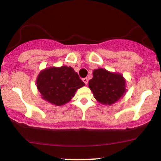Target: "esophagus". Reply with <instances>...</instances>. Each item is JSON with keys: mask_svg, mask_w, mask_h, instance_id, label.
Instances as JSON below:
<instances>
[{"mask_svg": "<svg viewBox=\"0 0 161 161\" xmlns=\"http://www.w3.org/2000/svg\"><path fill=\"white\" fill-rule=\"evenodd\" d=\"M82 81L85 82V84H86V85L88 84V79H87V78H84L82 79Z\"/></svg>", "mask_w": 161, "mask_h": 161, "instance_id": "1", "label": "esophagus"}]
</instances>
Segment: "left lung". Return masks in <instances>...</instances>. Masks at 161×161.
Masks as SVG:
<instances>
[{"instance_id":"1","label":"left lung","mask_w":161,"mask_h":161,"mask_svg":"<svg viewBox=\"0 0 161 161\" xmlns=\"http://www.w3.org/2000/svg\"><path fill=\"white\" fill-rule=\"evenodd\" d=\"M88 87L95 98L101 104L111 105L125 95V79L120 73H112L103 68L93 71Z\"/></svg>"}]
</instances>
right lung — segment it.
<instances>
[{
	"instance_id": "obj_1",
	"label": "right lung",
	"mask_w": 161,
	"mask_h": 161,
	"mask_svg": "<svg viewBox=\"0 0 161 161\" xmlns=\"http://www.w3.org/2000/svg\"><path fill=\"white\" fill-rule=\"evenodd\" d=\"M37 88L45 101L56 106H62L74 97L79 88L85 86L71 66L45 68L36 79Z\"/></svg>"
}]
</instances>
